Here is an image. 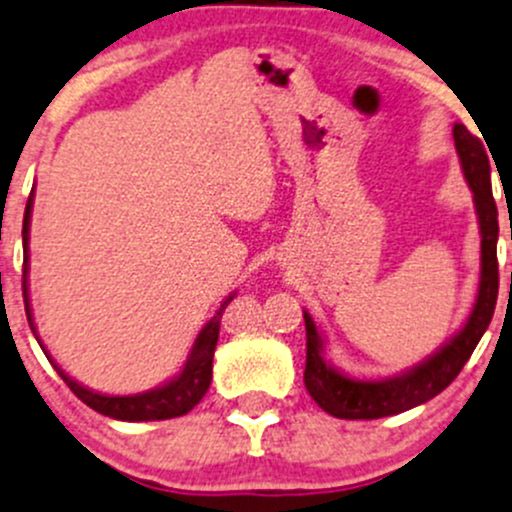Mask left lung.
<instances>
[{"label":"left lung","mask_w":512,"mask_h":512,"mask_svg":"<svg viewBox=\"0 0 512 512\" xmlns=\"http://www.w3.org/2000/svg\"><path fill=\"white\" fill-rule=\"evenodd\" d=\"M453 142H456L463 177L473 192L478 229H481V281H478V295L471 315L444 347H439L434 355L414 365L412 370L387 379H355L325 362V337L308 310H303L305 337H308L303 374L305 389L323 412L337 419H382V416L402 414L434 399L458 377V372L476 350L478 340L491 325L495 300H498V254H495L498 207H495L491 189V165H488V152L483 142L468 133L466 125H453Z\"/></svg>","instance_id":"1"}]
</instances>
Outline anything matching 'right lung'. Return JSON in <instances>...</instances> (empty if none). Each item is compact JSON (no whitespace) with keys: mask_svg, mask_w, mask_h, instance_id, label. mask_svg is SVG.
I'll return each instance as SVG.
<instances>
[{"mask_svg":"<svg viewBox=\"0 0 512 512\" xmlns=\"http://www.w3.org/2000/svg\"><path fill=\"white\" fill-rule=\"evenodd\" d=\"M31 207H34V194H29V202H26V212H24V229H21V239H24V303H26V318H29L31 330H34V318H31V305H29V291H26V273H29V224H31ZM236 293H231L224 303L219 305V310L214 313V318L209 320L207 325L202 328V333L197 335L194 340L192 352H189L187 362L179 370V374L170 379V382L160 384V387L150 389V392L142 394H128V397H110V394H100L93 392V389L83 387L78 384L76 379L68 377L66 372L51 360V355L46 352L51 365L56 367V372L61 374L63 382L68 384L73 394L81 399L83 404H88L91 409H96L98 414L110 416V419H120V421H162V419H175V416H184L187 412H192L202 397L207 394L209 384H212V360H214V350H217V340H219V323L221 315H224L226 305L234 300ZM39 340V337H36ZM41 345V342H39ZM44 347V345H41Z\"/></svg>","mask_w":512,"mask_h":512,"instance_id":"obj_1","label":"right lung"}]
</instances>
